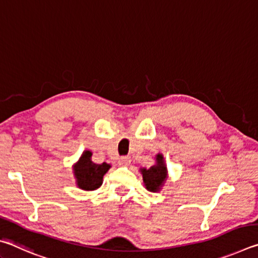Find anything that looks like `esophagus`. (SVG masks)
Wrapping results in <instances>:
<instances>
[{
    "label": "esophagus",
    "instance_id": "34e87169",
    "mask_svg": "<svg viewBox=\"0 0 258 258\" xmlns=\"http://www.w3.org/2000/svg\"><path fill=\"white\" fill-rule=\"evenodd\" d=\"M130 163H131V158H130V157H127V156L120 157V159H119V164H120V165H128Z\"/></svg>",
    "mask_w": 258,
    "mask_h": 258
}]
</instances>
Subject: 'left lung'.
<instances>
[{
    "label": "left lung",
    "mask_w": 258,
    "mask_h": 258,
    "mask_svg": "<svg viewBox=\"0 0 258 258\" xmlns=\"http://www.w3.org/2000/svg\"><path fill=\"white\" fill-rule=\"evenodd\" d=\"M156 160L157 165L151 166L149 169H141L146 187L152 192H156L160 189V186L163 185V183L166 180V173H167L164 163V157L161 155H157Z\"/></svg>",
    "instance_id": "obj_1"
}]
</instances>
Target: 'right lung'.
I'll list each match as a JSON object with an SVG mask.
<instances>
[{
    "mask_svg": "<svg viewBox=\"0 0 258 258\" xmlns=\"http://www.w3.org/2000/svg\"><path fill=\"white\" fill-rule=\"evenodd\" d=\"M92 152L85 151L81 159L74 167L77 185L83 190H94L102 184V177L110 168V165L106 163L94 164L91 160Z\"/></svg>",
    "mask_w": 258,
    "mask_h": 258,
    "instance_id": "right-lung-1",
    "label": "right lung"
}]
</instances>
